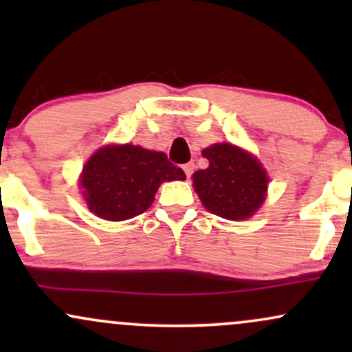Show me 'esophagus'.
<instances>
[{"mask_svg":"<svg viewBox=\"0 0 352 352\" xmlns=\"http://www.w3.org/2000/svg\"><path fill=\"white\" fill-rule=\"evenodd\" d=\"M193 168H195V164H193V162H188V164L184 165V172H185V175H187V179H190V177H192Z\"/></svg>","mask_w":352,"mask_h":352,"instance_id":"esophagus-1","label":"esophagus"}]
</instances>
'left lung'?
Listing matches in <instances>:
<instances>
[{"label":"left lung","instance_id":"left-lung-1","mask_svg":"<svg viewBox=\"0 0 352 352\" xmlns=\"http://www.w3.org/2000/svg\"><path fill=\"white\" fill-rule=\"evenodd\" d=\"M208 168L193 173V187L208 212L227 218H250L263 204L268 177L261 164L232 144H215L201 152Z\"/></svg>","mask_w":352,"mask_h":352}]
</instances>
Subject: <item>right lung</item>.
<instances>
[{"label":"right lung","mask_w":352,"mask_h":352,"mask_svg":"<svg viewBox=\"0 0 352 352\" xmlns=\"http://www.w3.org/2000/svg\"><path fill=\"white\" fill-rule=\"evenodd\" d=\"M184 179V170L164 152L125 144L99 148L84 165L80 185L91 212L120 221L151 207L162 182Z\"/></svg>","instance_id":"obj_1"}]
</instances>
